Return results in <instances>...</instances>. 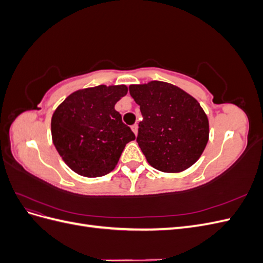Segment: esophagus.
<instances>
[{"label":"esophagus","mask_w":263,"mask_h":263,"mask_svg":"<svg viewBox=\"0 0 263 263\" xmlns=\"http://www.w3.org/2000/svg\"><path fill=\"white\" fill-rule=\"evenodd\" d=\"M132 130H133V132H134V134L136 135V136H137V134H138V125H137V124L133 125V126H132Z\"/></svg>","instance_id":"esophagus-1"}]
</instances>
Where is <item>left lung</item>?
<instances>
[{
	"instance_id": "8db88e82",
	"label": "left lung",
	"mask_w": 263,
	"mask_h": 263,
	"mask_svg": "<svg viewBox=\"0 0 263 263\" xmlns=\"http://www.w3.org/2000/svg\"><path fill=\"white\" fill-rule=\"evenodd\" d=\"M140 106L137 142L155 169L178 173L193 165L208 145L209 117L192 95L163 81L130 84Z\"/></svg>"
}]
</instances>
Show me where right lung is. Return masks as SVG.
<instances>
[{
  "label": "right lung",
  "mask_w": 263,
  "mask_h": 263,
  "mask_svg": "<svg viewBox=\"0 0 263 263\" xmlns=\"http://www.w3.org/2000/svg\"><path fill=\"white\" fill-rule=\"evenodd\" d=\"M127 92L124 84L85 87L71 93L54 109L52 142L71 170L98 178L115 169L125 146L136 138L115 110Z\"/></svg>",
  "instance_id": "obj_1"
}]
</instances>
